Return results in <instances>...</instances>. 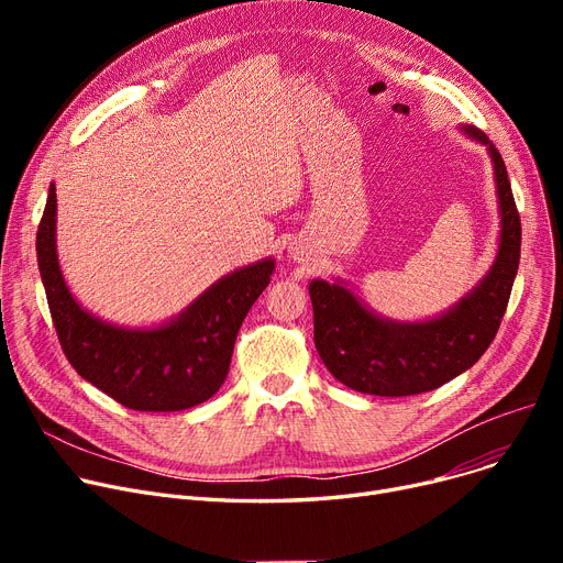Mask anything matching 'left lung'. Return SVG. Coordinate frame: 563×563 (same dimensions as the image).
I'll return each instance as SVG.
<instances>
[{"mask_svg":"<svg viewBox=\"0 0 563 563\" xmlns=\"http://www.w3.org/2000/svg\"><path fill=\"white\" fill-rule=\"evenodd\" d=\"M488 145L501 212L499 253L488 276L448 314L424 323L386 321L342 285L310 283L314 346L346 388L376 397H408L445 386L475 365L497 335L520 262V214L505 159L477 128H463Z\"/></svg>","mask_w":563,"mask_h":563,"instance_id":"8db88e82","label":"left lung"}]
</instances>
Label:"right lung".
Instances as JSON below:
<instances>
[{"label": "right lung", "instance_id": "1", "mask_svg": "<svg viewBox=\"0 0 563 563\" xmlns=\"http://www.w3.org/2000/svg\"><path fill=\"white\" fill-rule=\"evenodd\" d=\"M56 194L49 185L36 232L38 269L58 342L81 378L132 410L173 412L210 399L228 376L236 333L274 274V260L221 278L155 331L115 329L77 306L58 269Z\"/></svg>", "mask_w": 563, "mask_h": 563}]
</instances>
